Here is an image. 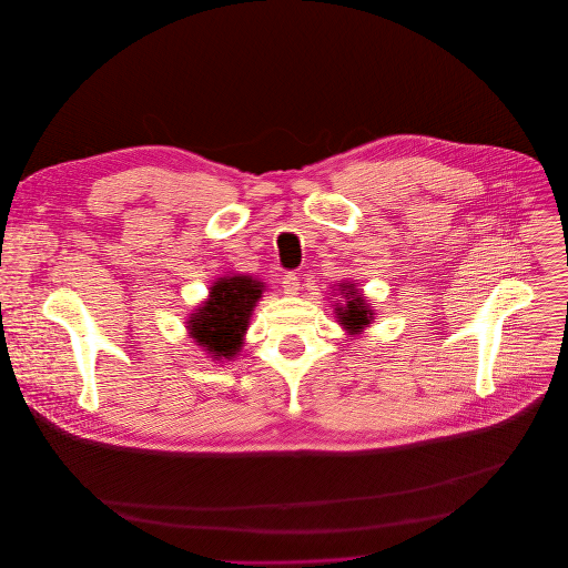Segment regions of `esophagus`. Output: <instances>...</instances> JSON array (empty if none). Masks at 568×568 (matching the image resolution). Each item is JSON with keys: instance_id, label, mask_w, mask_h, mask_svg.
I'll use <instances>...</instances> for the list:
<instances>
[{"instance_id": "obj_1", "label": "esophagus", "mask_w": 568, "mask_h": 568, "mask_svg": "<svg viewBox=\"0 0 568 568\" xmlns=\"http://www.w3.org/2000/svg\"><path fill=\"white\" fill-rule=\"evenodd\" d=\"M282 286H284V293H286V295H297V291H300V277H297V273H286V275L282 277Z\"/></svg>"}]
</instances>
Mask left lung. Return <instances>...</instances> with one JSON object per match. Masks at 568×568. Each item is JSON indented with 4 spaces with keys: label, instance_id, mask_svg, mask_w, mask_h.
Here are the masks:
<instances>
[{
    "label": "left lung",
    "instance_id": "1",
    "mask_svg": "<svg viewBox=\"0 0 568 568\" xmlns=\"http://www.w3.org/2000/svg\"><path fill=\"white\" fill-rule=\"evenodd\" d=\"M345 304H336L334 313H336V320L338 324L343 325L349 334H361L367 325L372 324V311L367 306V302L361 297V291L349 284V282H343L338 286Z\"/></svg>",
    "mask_w": 568,
    "mask_h": 568
}]
</instances>
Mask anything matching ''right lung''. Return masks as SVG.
<instances>
[{
  "instance_id": "1",
  "label": "right lung",
  "mask_w": 568,
  "mask_h": 568,
  "mask_svg": "<svg viewBox=\"0 0 568 568\" xmlns=\"http://www.w3.org/2000/svg\"><path fill=\"white\" fill-rule=\"evenodd\" d=\"M262 291L264 284L251 275L221 277L210 288V300L192 313L187 322L190 336L216 361L236 356Z\"/></svg>"
}]
</instances>
